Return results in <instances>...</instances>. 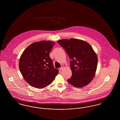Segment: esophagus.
I'll return each instance as SVG.
<instances>
[{
	"mask_svg": "<svg viewBox=\"0 0 120 120\" xmlns=\"http://www.w3.org/2000/svg\"><path fill=\"white\" fill-rule=\"evenodd\" d=\"M63 68H64V66H62L60 68V69L61 70H63Z\"/></svg>",
	"mask_w": 120,
	"mask_h": 120,
	"instance_id": "esophagus-1",
	"label": "esophagus"
}]
</instances>
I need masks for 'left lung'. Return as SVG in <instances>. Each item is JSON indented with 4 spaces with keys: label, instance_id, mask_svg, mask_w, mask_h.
Wrapping results in <instances>:
<instances>
[{
    "label": "left lung",
    "instance_id": "1",
    "mask_svg": "<svg viewBox=\"0 0 120 120\" xmlns=\"http://www.w3.org/2000/svg\"><path fill=\"white\" fill-rule=\"evenodd\" d=\"M71 59L72 75L69 83L77 88L88 85L94 78L97 70L98 57L91 46L84 40L71 38L57 41Z\"/></svg>",
    "mask_w": 120,
    "mask_h": 120
}]
</instances>
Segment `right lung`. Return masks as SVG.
I'll list each match as a JSON object with an SVG mask.
<instances>
[{
    "instance_id": "1",
    "label": "right lung",
    "mask_w": 120,
    "mask_h": 120,
    "mask_svg": "<svg viewBox=\"0 0 120 120\" xmlns=\"http://www.w3.org/2000/svg\"><path fill=\"white\" fill-rule=\"evenodd\" d=\"M54 43L47 40L35 42L28 46L21 56L20 72L24 80L34 88L42 89L49 85L58 73L49 57Z\"/></svg>"
}]
</instances>
